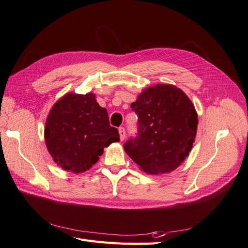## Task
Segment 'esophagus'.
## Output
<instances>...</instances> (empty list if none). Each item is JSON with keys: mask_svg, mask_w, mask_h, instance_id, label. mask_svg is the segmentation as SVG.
<instances>
[{"mask_svg": "<svg viewBox=\"0 0 248 248\" xmlns=\"http://www.w3.org/2000/svg\"><path fill=\"white\" fill-rule=\"evenodd\" d=\"M119 134H120V139H121V140H123L125 139V129H124V127H120V128H119Z\"/></svg>", "mask_w": 248, "mask_h": 248, "instance_id": "esophagus-1", "label": "esophagus"}]
</instances>
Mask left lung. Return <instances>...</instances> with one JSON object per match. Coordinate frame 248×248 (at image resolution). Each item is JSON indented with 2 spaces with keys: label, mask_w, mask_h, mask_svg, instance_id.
<instances>
[{
  "label": "left lung",
  "mask_w": 248,
  "mask_h": 248,
  "mask_svg": "<svg viewBox=\"0 0 248 248\" xmlns=\"http://www.w3.org/2000/svg\"><path fill=\"white\" fill-rule=\"evenodd\" d=\"M131 108L138 115V133L125 142V152L148 174L176 170L196 139L199 121L191 100L179 88L158 84L145 89Z\"/></svg>",
  "instance_id": "8db88e82"
}]
</instances>
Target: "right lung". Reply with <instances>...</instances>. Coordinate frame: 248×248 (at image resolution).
Instances as JSON below:
<instances>
[{
  "label": "right lung",
  "mask_w": 248,
  "mask_h": 248,
  "mask_svg": "<svg viewBox=\"0 0 248 248\" xmlns=\"http://www.w3.org/2000/svg\"><path fill=\"white\" fill-rule=\"evenodd\" d=\"M44 138L55 162L76 174L89 170L104 147L120 140L118 129L109 125L108 110L93 93H68L58 100L46 119Z\"/></svg>",
  "instance_id": "1"
}]
</instances>
